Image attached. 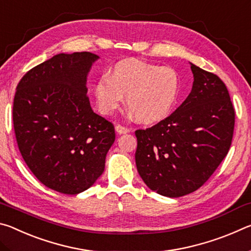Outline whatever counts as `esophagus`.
Segmentation results:
<instances>
[{
    "mask_svg": "<svg viewBox=\"0 0 251 251\" xmlns=\"http://www.w3.org/2000/svg\"><path fill=\"white\" fill-rule=\"evenodd\" d=\"M115 129H116V131L118 134H126V133H128V131L130 130L128 127H126V126H123V125H116V127H115Z\"/></svg>",
    "mask_w": 251,
    "mask_h": 251,
    "instance_id": "obj_1",
    "label": "esophagus"
}]
</instances>
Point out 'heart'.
<instances>
[{"mask_svg": "<svg viewBox=\"0 0 251 251\" xmlns=\"http://www.w3.org/2000/svg\"><path fill=\"white\" fill-rule=\"evenodd\" d=\"M180 79L169 66H158L137 58H126L114 64L93 86L96 105L103 115H113L124 104L136 118L154 124L173 112L179 97Z\"/></svg>", "mask_w": 251, "mask_h": 251, "instance_id": "b5f03b06", "label": "heart"}]
</instances>
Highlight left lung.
Listing matches in <instances>:
<instances>
[{
    "instance_id": "left-lung-1",
    "label": "left lung",
    "mask_w": 251,
    "mask_h": 251,
    "mask_svg": "<svg viewBox=\"0 0 251 251\" xmlns=\"http://www.w3.org/2000/svg\"><path fill=\"white\" fill-rule=\"evenodd\" d=\"M190 94L172 115L135 131V160L144 182L157 194L180 197L197 190L231 145L235 109L217 75L190 64Z\"/></svg>"
}]
</instances>
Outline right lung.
<instances>
[{
    "label": "right lung",
    "mask_w": 251,
    "mask_h": 251,
    "mask_svg": "<svg viewBox=\"0 0 251 251\" xmlns=\"http://www.w3.org/2000/svg\"><path fill=\"white\" fill-rule=\"evenodd\" d=\"M99 56L90 52L57 54L21 78L13 101L19 150L42 184L76 195L104 172L115 141L109 121L93 112L86 77Z\"/></svg>",
    "instance_id": "add662e5"
}]
</instances>
